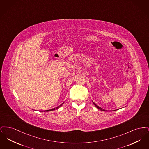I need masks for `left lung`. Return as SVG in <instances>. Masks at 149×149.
<instances>
[{
    "mask_svg": "<svg viewBox=\"0 0 149 149\" xmlns=\"http://www.w3.org/2000/svg\"><path fill=\"white\" fill-rule=\"evenodd\" d=\"M93 104H94L95 105V106L96 107H97V108H98V109H100V111H106L105 109H102V108H100V107H99V106H97V104H95V103H94V102H93Z\"/></svg>",
    "mask_w": 149,
    "mask_h": 149,
    "instance_id": "8db88e82",
    "label": "left lung"
}]
</instances>
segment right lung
Segmentation results:
<instances>
[{"mask_svg":"<svg viewBox=\"0 0 149 149\" xmlns=\"http://www.w3.org/2000/svg\"><path fill=\"white\" fill-rule=\"evenodd\" d=\"M63 104H64V103H62V104H61V105H60L59 106L57 107H56V108H52V109H49V110H45V111H41L40 112H49V111H52L55 110V109H57V108H58L60 107L61 106H62Z\"/></svg>","mask_w":149,"mask_h":149,"instance_id":"right-lung-1","label":"right lung"}]
</instances>
